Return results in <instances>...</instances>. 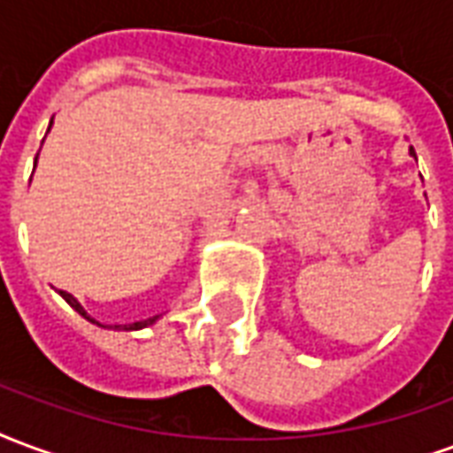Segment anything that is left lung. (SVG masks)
Returning <instances> with one entry per match:
<instances>
[{"label":"left lung","instance_id":"obj_1","mask_svg":"<svg viewBox=\"0 0 453 453\" xmlns=\"http://www.w3.org/2000/svg\"><path fill=\"white\" fill-rule=\"evenodd\" d=\"M411 157H415V150H412V147H411ZM415 158H418V157H415Z\"/></svg>","mask_w":453,"mask_h":453}]
</instances>
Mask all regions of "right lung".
Returning <instances> with one entry per match:
<instances>
[{"mask_svg": "<svg viewBox=\"0 0 453 453\" xmlns=\"http://www.w3.org/2000/svg\"><path fill=\"white\" fill-rule=\"evenodd\" d=\"M50 125H52V122H50ZM48 130H50V127H48ZM35 161H38V157H35ZM59 296H62V299H65V302H67L69 306H72V309L79 313V316H84V319L94 323V326H101V323L96 321V319H91V316H88L87 309H84V306H81V303H79L74 296L69 295V292H59ZM161 316H164V313H157V316H150V319H142V321L127 323V326H115V331H120V328H122V331H142V328H150V326H154V323H157ZM101 328H105V326H101Z\"/></svg>", "mask_w": 453, "mask_h": 453, "instance_id": "1", "label": "right lung"}]
</instances>
